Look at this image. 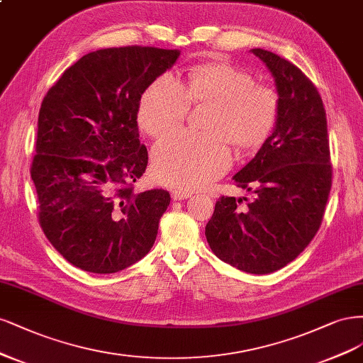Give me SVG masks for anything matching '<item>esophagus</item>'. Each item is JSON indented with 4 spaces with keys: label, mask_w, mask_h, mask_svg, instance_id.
Segmentation results:
<instances>
[{
    "label": "esophagus",
    "mask_w": 363,
    "mask_h": 363,
    "mask_svg": "<svg viewBox=\"0 0 363 363\" xmlns=\"http://www.w3.org/2000/svg\"><path fill=\"white\" fill-rule=\"evenodd\" d=\"M191 191H189V190H184V189H174L173 191H172V197L174 199V201H184V199H189V197H191Z\"/></svg>",
    "instance_id": "obj_1"
}]
</instances>
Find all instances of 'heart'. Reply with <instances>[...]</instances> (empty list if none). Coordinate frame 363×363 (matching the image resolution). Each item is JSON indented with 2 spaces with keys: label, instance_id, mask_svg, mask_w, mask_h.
I'll list each match as a JSON object with an SVG mask.
<instances>
[{
  "label": "heart",
  "instance_id": "heart-1",
  "mask_svg": "<svg viewBox=\"0 0 363 363\" xmlns=\"http://www.w3.org/2000/svg\"><path fill=\"white\" fill-rule=\"evenodd\" d=\"M191 104H213L205 122L211 133L181 131L152 150L155 178L178 189H197L221 177L232 162L228 140L240 149L264 143L276 125L280 99L244 69L208 63L191 67L184 84L169 72L152 81L140 98L137 119L149 135L162 137L184 123Z\"/></svg>",
  "mask_w": 363,
  "mask_h": 363
}]
</instances>
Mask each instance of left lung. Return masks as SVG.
I'll return each instance as SVG.
<instances>
[{"mask_svg":"<svg viewBox=\"0 0 363 363\" xmlns=\"http://www.w3.org/2000/svg\"><path fill=\"white\" fill-rule=\"evenodd\" d=\"M274 77L276 128L233 179L253 193L221 196L205 228L217 258L252 274L294 261L318 232L332 189V164L323 99L300 69L274 52L255 48Z\"/></svg>","mask_w":363,"mask_h":363,"instance_id":"8db88e82","label":"left lung"}]
</instances>
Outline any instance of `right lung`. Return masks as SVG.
<instances>
[{
	"mask_svg": "<svg viewBox=\"0 0 363 363\" xmlns=\"http://www.w3.org/2000/svg\"><path fill=\"white\" fill-rule=\"evenodd\" d=\"M178 57V50L138 45L93 51L67 67L42 101L30 170L39 225L81 270L121 272L155 242L170 194L134 193L147 166L137 113L143 91Z\"/></svg>",
	"mask_w": 363,
	"mask_h": 363,
	"instance_id": "add662e5",
	"label": "right lung"
}]
</instances>
